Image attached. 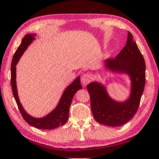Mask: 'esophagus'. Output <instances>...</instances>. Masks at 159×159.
<instances>
[{"label":"esophagus","mask_w":159,"mask_h":159,"mask_svg":"<svg viewBox=\"0 0 159 159\" xmlns=\"http://www.w3.org/2000/svg\"><path fill=\"white\" fill-rule=\"evenodd\" d=\"M92 80V75L90 73H86L83 75L82 76V78H81V82H82V84L84 86H86V84L91 82Z\"/></svg>","instance_id":"34e87169"}]
</instances>
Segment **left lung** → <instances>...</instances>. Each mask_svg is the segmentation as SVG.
I'll list each match as a JSON object with an SVG mask.
<instances>
[{"label":"left lung","instance_id":"8db88e82","mask_svg":"<svg viewBox=\"0 0 159 159\" xmlns=\"http://www.w3.org/2000/svg\"><path fill=\"white\" fill-rule=\"evenodd\" d=\"M133 36L128 32L127 43L114 59L105 61L107 68L127 73L131 80L129 98L118 102L111 98L103 85L91 82L86 86L91 99L92 113L95 120L109 127L121 126L136 114L145 84V62Z\"/></svg>","mask_w":159,"mask_h":159}]
</instances>
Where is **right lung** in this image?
<instances>
[{
  "label": "right lung",
  "instance_id": "obj_1",
  "mask_svg": "<svg viewBox=\"0 0 159 159\" xmlns=\"http://www.w3.org/2000/svg\"><path fill=\"white\" fill-rule=\"evenodd\" d=\"M35 34H28L23 37L22 42L15 52L11 64V86L12 89L14 97L16 100L18 108L23 116V119L32 127H34L40 129H53L59 126L64 125L68 120L69 115V109L72 102V100L75 93L78 90L82 89L80 83V77L77 78L65 89L59 101L58 105L52 112L48 113L47 116L41 118H36L30 116L23 108L20 104L16 84V65L19 61L30 44L34 39Z\"/></svg>",
  "mask_w": 159,
  "mask_h": 159
}]
</instances>
